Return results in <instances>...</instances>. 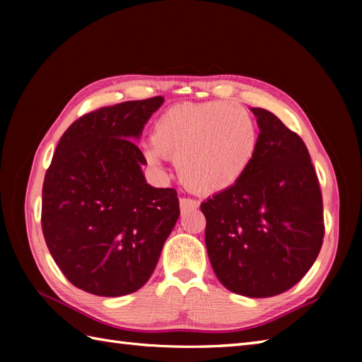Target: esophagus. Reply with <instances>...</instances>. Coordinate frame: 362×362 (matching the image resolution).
<instances>
[{
  "label": "esophagus",
  "mask_w": 362,
  "mask_h": 362,
  "mask_svg": "<svg viewBox=\"0 0 362 362\" xmlns=\"http://www.w3.org/2000/svg\"><path fill=\"white\" fill-rule=\"evenodd\" d=\"M199 209V202L193 201V199H188V197H182L180 199V210L182 213L189 211V210H196Z\"/></svg>",
  "instance_id": "obj_1"
}]
</instances>
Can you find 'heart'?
<instances>
[{
	"instance_id": "obj_1",
	"label": "heart",
	"mask_w": 362,
	"mask_h": 362,
	"mask_svg": "<svg viewBox=\"0 0 362 362\" xmlns=\"http://www.w3.org/2000/svg\"><path fill=\"white\" fill-rule=\"evenodd\" d=\"M152 144L144 156L153 166L175 160L180 182L197 194L232 188L255 157L258 132L244 107L227 103H183L169 107L153 122Z\"/></svg>"
}]
</instances>
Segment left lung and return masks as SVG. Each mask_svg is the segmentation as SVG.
I'll list each match as a JSON object with an SVG mask.
<instances>
[{
    "label": "left lung",
    "mask_w": 362,
    "mask_h": 362,
    "mask_svg": "<svg viewBox=\"0 0 362 362\" xmlns=\"http://www.w3.org/2000/svg\"><path fill=\"white\" fill-rule=\"evenodd\" d=\"M241 180L202 202L205 244L219 281L235 294L279 296L303 279L324 243V205L302 138L269 110Z\"/></svg>",
    "instance_id": "obj_1"
}]
</instances>
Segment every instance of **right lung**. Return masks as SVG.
<instances>
[{"mask_svg": "<svg viewBox=\"0 0 362 362\" xmlns=\"http://www.w3.org/2000/svg\"><path fill=\"white\" fill-rule=\"evenodd\" d=\"M161 96L103 107L65 130L45 174L42 230L76 288L121 297L151 279L180 216L174 188H153L132 141Z\"/></svg>", "mask_w": 362, "mask_h": 362, "instance_id": "obj_1", "label": "right lung"}]
</instances>
